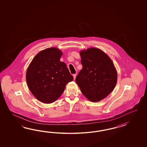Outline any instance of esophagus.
I'll list each match as a JSON object with an SVG mask.
<instances>
[{
    "label": "esophagus",
    "mask_w": 147,
    "mask_h": 147,
    "mask_svg": "<svg viewBox=\"0 0 147 147\" xmlns=\"http://www.w3.org/2000/svg\"><path fill=\"white\" fill-rule=\"evenodd\" d=\"M73 77H74V80H76V74H73Z\"/></svg>",
    "instance_id": "34e87169"
}]
</instances>
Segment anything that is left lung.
<instances>
[{
  "label": "left lung",
  "mask_w": 147,
  "mask_h": 147,
  "mask_svg": "<svg viewBox=\"0 0 147 147\" xmlns=\"http://www.w3.org/2000/svg\"><path fill=\"white\" fill-rule=\"evenodd\" d=\"M82 69L76 82L86 98L98 102L111 93L115 87L117 74L111 59L101 49L95 47L80 52Z\"/></svg>",
  "instance_id": "left-lung-1"
}]
</instances>
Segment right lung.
I'll return each mask as SVG.
<instances>
[{
  "instance_id": "obj_1",
  "label": "right lung",
  "mask_w": 147,
  "mask_h": 147,
  "mask_svg": "<svg viewBox=\"0 0 147 147\" xmlns=\"http://www.w3.org/2000/svg\"><path fill=\"white\" fill-rule=\"evenodd\" d=\"M62 52L55 47L44 49L33 59L27 69V85L34 97L41 102L55 101L73 80L65 62Z\"/></svg>"
}]
</instances>
